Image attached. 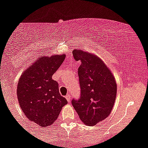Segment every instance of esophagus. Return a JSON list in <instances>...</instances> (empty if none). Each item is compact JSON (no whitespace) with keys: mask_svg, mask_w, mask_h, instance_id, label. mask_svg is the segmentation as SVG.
I'll list each match as a JSON object with an SVG mask.
<instances>
[{"mask_svg":"<svg viewBox=\"0 0 148 148\" xmlns=\"http://www.w3.org/2000/svg\"><path fill=\"white\" fill-rule=\"evenodd\" d=\"M65 98L67 99V100L68 101V102H70V100H71V97H70V94H67V96L65 97Z\"/></svg>","mask_w":148,"mask_h":148,"instance_id":"1","label":"esophagus"}]
</instances>
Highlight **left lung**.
Listing matches in <instances>:
<instances>
[{
  "instance_id": "obj_1",
  "label": "left lung",
  "mask_w": 148,
  "mask_h": 148,
  "mask_svg": "<svg viewBox=\"0 0 148 148\" xmlns=\"http://www.w3.org/2000/svg\"><path fill=\"white\" fill-rule=\"evenodd\" d=\"M73 54L81 64L78 68L81 97L73 99L72 105L83 123L94 126L112 111L117 94L115 77L95 54L78 49L73 50Z\"/></svg>"
}]
</instances>
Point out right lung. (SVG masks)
I'll use <instances>...</instances> for the list:
<instances>
[{
	"label": "right lung",
	"mask_w": 148,
	"mask_h": 148,
	"mask_svg": "<svg viewBox=\"0 0 148 148\" xmlns=\"http://www.w3.org/2000/svg\"><path fill=\"white\" fill-rule=\"evenodd\" d=\"M65 54L43 56L24 71L19 79L16 94L19 105L30 121L45 127L53 124L67 101L59 91L52 75Z\"/></svg>",
	"instance_id": "obj_1"
}]
</instances>
